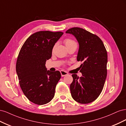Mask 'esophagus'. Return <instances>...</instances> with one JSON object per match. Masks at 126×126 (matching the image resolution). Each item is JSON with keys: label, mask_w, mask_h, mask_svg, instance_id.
Masks as SVG:
<instances>
[{"label": "esophagus", "mask_w": 126, "mask_h": 126, "mask_svg": "<svg viewBox=\"0 0 126 126\" xmlns=\"http://www.w3.org/2000/svg\"><path fill=\"white\" fill-rule=\"evenodd\" d=\"M60 73H61V75H62V77H63V76H67L68 75V72L66 71H64V70H61Z\"/></svg>", "instance_id": "esophagus-1"}]
</instances>
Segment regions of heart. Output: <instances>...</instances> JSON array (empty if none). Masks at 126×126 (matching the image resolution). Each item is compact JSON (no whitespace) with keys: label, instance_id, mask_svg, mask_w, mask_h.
Masks as SVG:
<instances>
[{"label":"heart","instance_id":"1","mask_svg":"<svg viewBox=\"0 0 126 126\" xmlns=\"http://www.w3.org/2000/svg\"><path fill=\"white\" fill-rule=\"evenodd\" d=\"M63 43H64V44H65V45L66 46V47L68 48L71 47V46H72L77 45V43H76V42L74 40L72 39L71 38H66L65 39L63 40ZM55 47L53 48V50H54V49Z\"/></svg>","mask_w":126,"mask_h":126}]
</instances>
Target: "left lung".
I'll use <instances>...</instances> for the list:
<instances>
[{
	"instance_id": "obj_1",
	"label": "left lung",
	"mask_w": 126,
	"mask_h": 126,
	"mask_svg": "<svg viewBox=\"0 0 126 126\" xmlns=\"http://www.w3.org/2000/svg\"><path fill=\"white\" fill-rule=\"evenodd\" d=\"M66 33L73 35L78 40L77 60L83 63L80 66L81 77L72 75L71 96L80 104H89L96 99L104 88L107 74V52L100 38L85 29L74 27Z\"/></svg>"
}]
</instances>
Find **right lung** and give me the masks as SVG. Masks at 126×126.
Here are the masks:
<instances>
[{
  "mask_svg": "<svg viewBox=\"0 0 126 126\" xmlns=\"http://www.w3.org/2000/svg\"><path fill=\"white\" fill-rule=\"evenodd\" d=\"M63 33L35 32L27 39L20 49L16 66L19 83L26 97L34 104H46L55 96L60 72L47 70L45 64L51 57L52 48Z\"/></svg>",
  "mask_w": 126,
  "mask_h": 126,
  "instance_id": "1",
  "label": "right lung"
}]
</instances>
